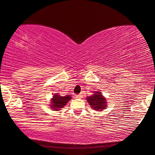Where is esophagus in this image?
I'll list each match as a JSON object with an SVG mask.
<instances>
[{
    "label": "esophagus",
    "mask_w": 155,
    "mask_h": 155,
    "mask_svg": "<svg viewBox=\"0 0 155 155\" xmlns=\"http://www.w3.org/2000/svg\"><path fill=\"white\" fill-rule=\"evenodd\" d=\"M82 97V95L81 94H76L75 95V97L76 98H81V97Z\"/></svg>",
    "instance_id": "34e87169"
}]
</instances>
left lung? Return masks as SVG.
Masks as SVG:
<instances>
[{
  "label": "left lung",
  "instance_id": "obj_1",
  "mask_svg": "<svg viewBox=\"0 0 155 155\" xmlns=\"http://www.w3.org/2000/svg\"><path fill=\"white\" fill-rule=\"evenodd\" d=\"M87 100L91 107L96 111H101L107 107L106 99L99 91H95L94 94L87 98Z\"/></svg>",
  "mask_w": 155,
  "mask_h": 155
}]
</instances>
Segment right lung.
<instances>
[{"label":"right lung","mask_w":155,"mask_h":155,"mask_svg":"<svg viewBox=\"0 0 155 155\" xmlns=\"http://www.w3.org/2000/svg\"><path fill=\"white\" fill-rule=\"evenodd\" d=\"M71 99V97L70 95H66L65 97L60 96L58 94H55L53 96L51 101V108L53 109L54 111H58L65 107V105Z\"/></svg>","instance_id":"obj_1"}]
</instances>
